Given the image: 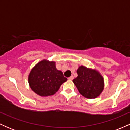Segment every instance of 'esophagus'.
I'll return each mask as SVG.
<instances>
[{"instance_id":"esophagus-1","label":"esophagus","mask_w":130,"mask_h":130,"mask_svg":"<svg viewBox=\"0 0 130 130\" xmlns=\"http://www.w3.org/2000/svg\"><path fill=\"white\" fill-rule=\"evenodd\" d=\"M73 78H74V77L73 76H71L68 77V80H72L73 79Z\"/></svg>"}]
</instances>
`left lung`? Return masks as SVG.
<instances>
[{
    "label": "left lung",
    "mask_w": 130,
    "mask_h": 130,
    "mask_svg": "<svg viewBox=\"0 0 130 130\" xmlns=\"http://www.w3.org/2000/svg\"><path fill=\"white\" fill-rule=\"evenodd\" d=\"M77 77L73 82L84 97L95 98L101 93L104 87L103 77L98 71L80 66L77 70Z\"/></svg>",
    "instance_id": "1"
}]
</instances>
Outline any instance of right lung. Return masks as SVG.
Wrapping results in <instances>:
<instances>
[{
    "instance_id": "1",
    "label": "right lung",
    "mask_w": 130,
    "mask_h": 130,
    "mask_svg": "<svg viewBox=\"0 0 130 130\" xmlns=\"http://www.w3.org/2000/svg\"><path fill=\"white\" fill-rule=\"evenodd\" d=\"M67 79L57 70L55 62L42 60L37 63L29 76V83L35 93L42 96L56 93Z\"/></svg>"
}]
</instances>
